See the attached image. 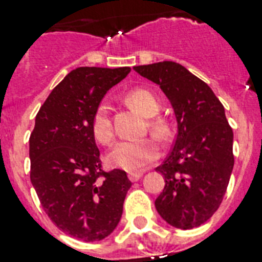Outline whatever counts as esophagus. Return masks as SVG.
Segmentation results:
<instances>
[{
	"label": "esophagus",
	"mask_w": 262,
	"mask_h": 262,
	"mask_svg": "<svg viewBox=\"0 0 262 262\" xmlns=\"http://www.w3.org/2000/svg\"><path fill=\"white\" fill-rule=\"evenodd\" d=\"M141 176H142L141 172H130L129 174H127V177H129V180H130L132 182H136L141 179Z\"/></svg>",
	"instance_id": "34e87169"
}]
</instances>
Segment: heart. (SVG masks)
Wrapping results in <instances>:
<instances>
[{
	"label": "heart",
	"instance_id": "heart-1",
	"mask_svg": "<svg viewBox=\"0 0 262 262\" xmlns=\"http://www.w3.org/2000/svg\"><path fill=\"white\" fill-rule=\"evenodd\" d=\"M124 100L132 109L144 117H148L149 132L160 141H168L173 135V125L169 118L157 114L161 109L160 100L148 88H133L124 96ZM92 132L94 138L104 146L112 145L114 129L109 106L100 104L92 117ZM158 158V146L151 138L138 141H122L114 146L109 155V162L113 166L127 172L142 170Z\"/></svg>",
	"mask_w": 262,
	"mask_h": 262
}]
</instances>
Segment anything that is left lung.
I'll return each instance as SVG.
<instances>
[{
    "mask_svg": "<svg viewBox=\"0 0 262 262\" xmlns=\"http://www.w3.org/2000/svg\"><path fill=\"white\" fill-rule=\"evenodd\" d=\"M135 70L160 85L179 122L172 151L156 168L165 179L156 209L174 228L192 229L223 202L234 165L232 127L213 90L180 63L162 61Z\"/></svg>",
    "mask_w": 262,
    "mask_h": 262,
    "instance_id": "8db88e82",
    "label": "left lung"
}]
</instances>
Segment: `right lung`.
<instances>
[{"label":"right lung","mask_w":262,"mask_h":262,"mask_svg":"<svg viewBox=\"0 0 262 262\" xmlns=\"http://www.w3.org/2000/svg\"><path fill=\"white\" fill-rule=\"evenodd\" d=\"M130 68H77L49 94L29 138L30 181L54 225L70 237L100 241L120 223L132 182L105 172L92 117L106 92Z\"/></svg>","instance_id":"add662e5"}]
</instances>
